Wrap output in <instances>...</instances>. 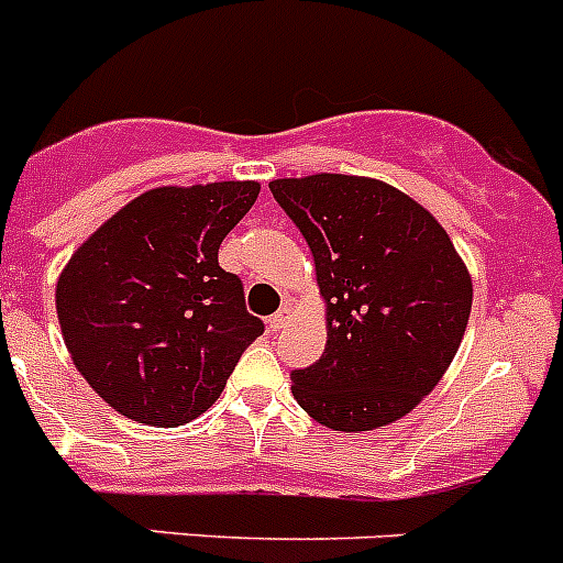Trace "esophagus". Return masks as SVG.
<instances>
[{
	"label": "esophagus",
	"instance_id": "obj_1",
	"mask_svg": "<svg viewBox=\"0 0 563 563\" xmlns=\"http://www.w3.org/2000/svg\"><path fill=\"white\" fill-rule=\"evenodd\" d=\"M288 319H291V313H288L286 308H280V311H277V313H272V317H269V328L275 330V333H277V330H283V328H286V324H288Z\"/></svg>",
	"mask_w": 563,
	"mask_h": 563
}]
</instances>
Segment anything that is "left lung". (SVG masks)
<instances>
[{
  "label": "left lung",
  "mask_w": 563,
  "mask_h": 563,
  "mask_svg": "<svg viewBox=\"0 0 563 563\" xmlns=\"http://www.w3.org/2000/svg\"><path fill=\"white\" fill-rule=\"evenodd\" d=\"M272 197L308 241L328 299L322 358L291 372L299 408L333 430L406 417L459 353L472 280L422 205L380 180L313 175L272 180Z\"/></svg>",
  "instance_id": "left-lung-1"
}]
</instances>
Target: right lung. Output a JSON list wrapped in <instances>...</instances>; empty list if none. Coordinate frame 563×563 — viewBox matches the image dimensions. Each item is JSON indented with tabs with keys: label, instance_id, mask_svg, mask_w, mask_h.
<instances>
[{
	"label": "right lung",
	"instance_id": "obj_1",
	"mask_svg": "<svg viewBox=\"0 0 563 563\" xmlns=\"http://www.w3.org/2000/svg\"><path fill=\"white\" fill-rule=\"evenodd\" d=\"M257 183L152 188L102 224L57 280V319L88 386L128 419L177 428L219 400L264 333L219 244Z\"/></svg>",
	"mask_w": 563,
	"mask_h": 563
}]
</instances>
